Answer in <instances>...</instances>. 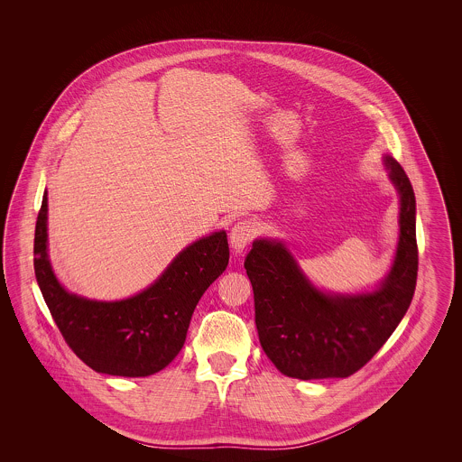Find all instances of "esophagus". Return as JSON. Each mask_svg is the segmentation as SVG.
Masks as SVG:
<instances>
[{
  "mask_svg": "<svg viewBox=\"0 0 462 462\" xmlns=\"http://www.w3.org/2000/svg\"><path fill=\"white\" fill-rule=\"evenodd\" d=\"M258 228L251 220L237 221L230 230V244L236 253H242L256 237Z\"/></svg>",
  "mask_w": 462,
  "mask_h": 462,
  "instance_id": "obj_1",
  "label": "esophagus"
}]
</instances>
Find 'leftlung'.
<instances>
[{
	"instance_id": "obj_1",
	"label": "left lung",
	"mask_w": 462,
	"mask_h": 462,
	"mask_svg": "<svg viewBox=\"0 0 462 462\" xmlns=\"http://www.w3.org/2000/svg\"><path fill=\"white\" fill-rule=\"evenodd\" d=\"M386 166L400 194V241L392 272L377 291L356 296L317 291L282 242L254 241L244 260L262 348L289 377L310 381L360 371L411 307L419 263L416 196L393 157H386Z\"/></svg>"
}]
</instances>
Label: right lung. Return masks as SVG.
Here are the masks:
<instances>
[{"label": "right lung", "mask_w": 462, "mask_h": 462, "mask_svg": "<svg viewBox=\"0 0 462 462\" xmlns=\"http://www.w3.org/2000/svg\"><path fill=\"white\" fill-rule=\"evenodd\" d=\"M226 234L215 232L183 249L143 292L123 301L69 294L46 256V192L34 232V273L69 348L93 371L143 377L164 369L181 350L200 296L225 272Z\"/></svg>", "instance_id": "obj_1"}]
</instances>
